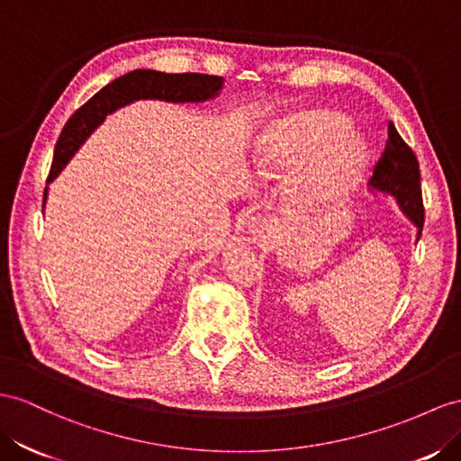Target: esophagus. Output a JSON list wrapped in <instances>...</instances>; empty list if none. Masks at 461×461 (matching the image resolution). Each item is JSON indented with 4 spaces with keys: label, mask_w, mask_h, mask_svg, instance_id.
Returning <instances> with one entry per match:
<instances>
[{
    "label": "esophagus",
    "mask_w": 461,
    "mask_h": 461,
    "mask_svg": "<svg viewBox=\"0 0 461 461\" xmlns=\"http://www.w3.org/2000/svg\"><path fill=\"white\" fill-rule=\"evenodd\" d=\"M275 226H276V221L273 218H253L249 221V226H247V230H249L247 233L251 235V240L255 243H263V241L273 238Z\"/></svg>",
    "instance_id": "1"
}]
</instances>
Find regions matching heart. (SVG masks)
Returning <instances> with one entry per match:
<instances>
[{
	"mask_svg": "<svg viewBox=\"0 0 461 461\" xmlns=\"http://www.w3.org/2000/svg\"><path fill=\"white\" fill-rule=\"evenodd\" d=\"M372 146L350 118L329 107H300L268 121L253 140V169L270 179L294 170L290 204L325 212L343 206L370 167Z\"/></svg>",
	"mask_w": 461,
	"mask_h": 461,
	"instance_id": "obj_1",
	"label": "heart"
}]
</instances>
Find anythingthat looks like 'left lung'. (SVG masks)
Here are the masks:
<instances>
[{
    "mask_svg": "<svg viewBox=\"0 0 461 461\" xmlns=\"http://www.w3.org/2000/svg\"><path fill=\"white\" fill-rule=\"evenodd\" d=\"M368 186L374 194H387L397 200L399 210L417 228L419 241L424 223L419 161L393 124H389L385 148Z\"/></svg>",
    "mask_w": 461,
    "mask_h": 461,
    "instance_id": "1",
    "label": "left lung"
}]
</instances>
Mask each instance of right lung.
Wrapping results in <instances>:
<instances>
[{
  "mask_svg": "<svg viewBox=\"0 0 461 461\" xmlns=\"http://www.w3.org/2000/svg\"><path fill=\"white\" fill-rule=\"evenodd\" d=\"M223 89V77L204 74H165L158 69H134L95 93L84 107L66 122L56 141L54 161L49 181L52 183L69 163L86 140L104 122V118L136 101H163L173 104H198L216 99ZM49 185L44 188L42 214L49 198Z\"/></svg>",
  "mask_w": 461,
  "mask_h": 461,
  "instance_id": "right-lung-1",
  "label": "right lung"
}]
</instances>
